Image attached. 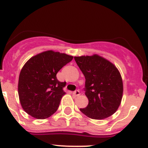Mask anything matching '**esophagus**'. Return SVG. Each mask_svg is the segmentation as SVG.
Returning a JSON list of instances; mask_svg holds the SVG:
<instances>
[{
	"mask_svg": "<svg viewBox=\"0 0 148 148\" xmlns=\"http://www.w3.org/2000/svg\"><path fill=\"white\" fill-rule=\"evenodd\" d=\"M73 95H74V96H75V97H78V96H79V95H80V92H79V90H76V91H74V92H73Z\"/></svg>",
	"mask_w": 148,
	"mask_h": 148,
	"instance_id": "1",
	"label": "esophagus"
}]
</instances>
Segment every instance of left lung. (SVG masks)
<instances>
[{
  "mask_svg": "<svg viewBox=\"0 0 148 148\" xmlns=\"http://www.w3.org/2000/svg\"><path fill=\"white\" fill-rule=\"evenodd\" d=\"M85 77V95L89 104L80 111L88 117L103 120L120 107L123 94L122 77L117 67L97 54L74 56Z\"/></svg>",
  "mask_w": 148,
  "mask_h": 148,
  "instance_id": "1",
  "label": "left lung"
}]
</instances>
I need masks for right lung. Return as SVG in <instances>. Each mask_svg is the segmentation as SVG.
Masks as SVG:
<instances>
[{
	"instance_id": "add662e5",
	"label": "right lung",
	"mask_w": 148,
	"mask_h": 148,
	"mask_svg": "<svg viewBox=\"0 0 148 148\" xmlns=\"http://www.w3.org/2000/svg\"><path fill=\"white\" fill-rule=\"evenodd\" d=\"M72 59V56L50 50L27 61L21 70L18 84L19 100L27 114L43 120L56 112L66 94V82H59L56 74Z\"/></svg>"
}]
</instances>
